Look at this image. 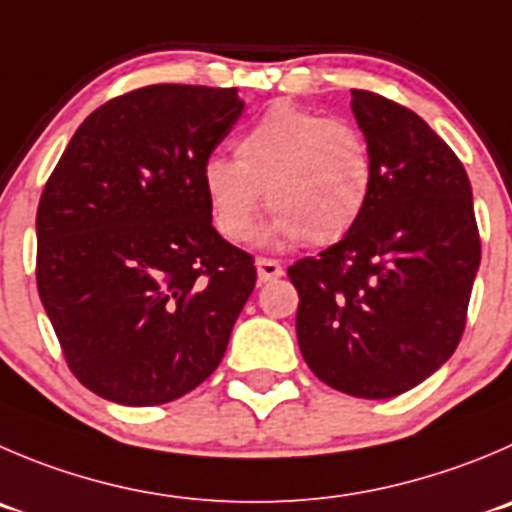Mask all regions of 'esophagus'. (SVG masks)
<instances>
[{"label": "esophagus", "mask_w": 512, "mask_h": 512, "mask_svg": "<svg viewBox=\"0 0 512 512\" xmlns=\"http://www.w3.org/2000/svg\"><path fill=\"white\" fill-rule=\"evenodd\" d=\"M256 271H259V281H274L284 276V266L274 259H256Z\"/></svg>", "instance_id": "obj_1"}]
</instances>
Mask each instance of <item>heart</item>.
Returning <instances> with one entry per match:
<instances>
[{"label":"heart","instance_id":"obj_1","mask_svg":"<svg viewBox=\"0 0 512 512\" xmlns=\"http://www.w3.org/2000/svg\"><path fill=\"white\" fill-rule=\"evenodd\" d=\"M236 160L203 165V191L226 241L241 243L256 228L261 201L274 218L264 241L306 238L326 246L347 236L364 216L374 188L367 138L347 120L324 118L294 102H274L236 140Z\"/></svg>","mask_w":512,"mask_h":512}]
</instances>
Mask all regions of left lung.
I'll use <instances>...</instances> for the list:
<instances>
[{
	"label": "left lung",
	"mask_w": 512,
	"mask_h": 512,
	"mask_svg": "<svg viewBox=\"0 0 512 512\" xmlns=\"http://www.w3.org/2000/svg\"><path fill=\"white\" fill-rule=\"evenodd\" d=\"M352 113L372 148V198L342 241L289 266L296 339L324 384L387 399L460 344L480 236L465 168L420 115L367 90H352Z\"/></svg>",
	"instance_id": "left-lung-1"
}]
</instances>
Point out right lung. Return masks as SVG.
<instances>
[{"label": "right lung", "mask_w": 512, "mask_h": 512, "mask_svg": "<svg viewBox=\"0 0 512 512\" xmlns=\"http://www.w3.org/2000/svg\"><path fill=\"white\" fill-rule=\"evenodd\" d=\"M241 113L236 87H140L87 115L42 191V306L110 402H173L226 354L256 266L213 228L201 173Z\"/></svg>", "instance_id": "obj_1"}]
</instances>
